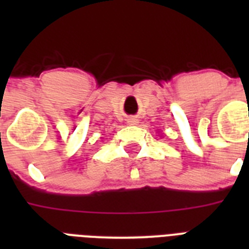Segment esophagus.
Listing matches in <instances>:
<instances>
[{
  "label": "esophagus",
  "instance_id": "1",
  "mask_svg": "<svg viewBox=\"0 0 249 249\" xmlns=\"http://www.w3.org/2000/svg\"><path fill=\"white\" fill-rule=\"evenodd\" d=\"M138 119H137V117H129L128 119V124H130V125H136L137 123H138Z\"/></svg>",
  "mask_w": 249,
  "mask_h": 249
}]
</instances>
